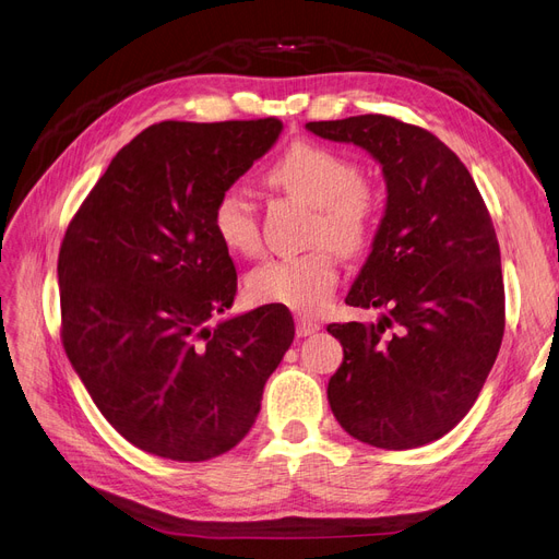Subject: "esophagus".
Listing matches in <instances>:
<instances>
[{"label":"esophagus","instance_id":"34e87169","mask_svg":"<svg viewBox=\"0 0 559 559\" xmlns=\"http://www.w3.org/2000/svg\"><path fill=\"white\" fill-rule=\"evenodd\" d=\"M317 331H319L317 321H312V319H308V317H296V333H298L300 337L312 335V333H317Z\"/></svg>","mask_w":559,"mask_h":559}]
</instances>
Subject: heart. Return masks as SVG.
Wrapping results in <instances>:
<instances>
[{
	"label": "heart",
	"instance_id": "heart-1",
	"mask_svg": "<svg viewBox=\"0 0 559 559\" xmlns=\"http://www.w3.org/2000/svg\"><path fill=\"white\" fill-rule=\"evenodd\" d=\"M265 179L275 189L314 207V242H331L345 257H357L373 238L380 193L361 177L359 165L337 151L306 140L294 142L267 167ZM212 228L218 242L233 253L249 257L261 245L257 207L240 186H230L216 198ZM332 248L321 245L300 257L270 259L253 267L247 277L249 296L296 312H319L337 284Z\"/></svg>",
	"mask_w": 559,
	"mask_h": 559
}]
</instances>
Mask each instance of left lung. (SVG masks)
Instances as JSON below:
<instances>
[{"instance_id": "8db88e82", "label": "left lung", "mask_w": 559, "mask_h": 559, "mask_svg": "<svg viewBox=\"0 0 559 559\" xmlns=\"http://www.w3.org/2000/svg\"><path fill=\"white\" fill-rule=\"evenodd\" d=\"M361 146L386 183L373 249L345 298L378 321L329 324L345 359L329 380L341 427L384 450L427 445L476 403L503 337L501 253L464 163L436 134L366 114L306 126Z\"/></svg>"}]
</instances>
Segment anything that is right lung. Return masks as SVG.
Wrapping results in <instances>:
<instances>
[{
    "mask_svg": "<svg viewBox=\"0 0 559 559\" xmlns=\"http://www.w3.org/2000/svg\"><path fill=\"white\" fill-rule=\"evenodd\" d=\"M282 128L277 118L151 126L118 151L64 233V352L99 413L144 452L205 462L238 445L294 343L282 306L210 324L238 292L212 207Z\"/></svg>",
    "mask_w": 559,
    "mask_h": 559,
    "instance_id": "add662e5",
    "label": "right lung"
}]
</instances>
